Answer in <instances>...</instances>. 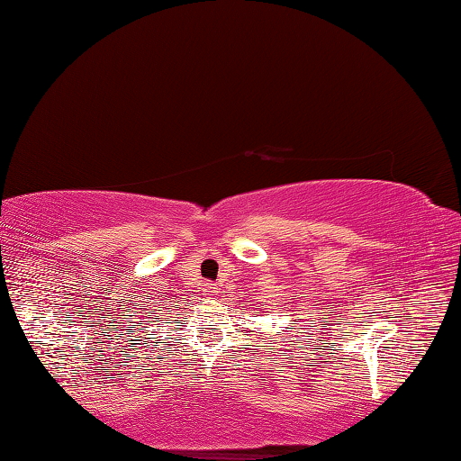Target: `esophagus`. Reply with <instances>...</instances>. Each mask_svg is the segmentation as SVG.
<instances>
[{
  "label": "esophagus",
  "mask_w": 461,
  "mask_h": 461,
  "mask_svg": "<svg viewBox=\"0 0 461 461\" xmlns=\"http://www.w3.org/2000/svg\"><path fill=\"white\" fill-rule=\"evenodd\" d=\"M212 288H213L212 285H207V293H212Z\"/></svg>",
  "instance_id": "1"
}]
</instances>
